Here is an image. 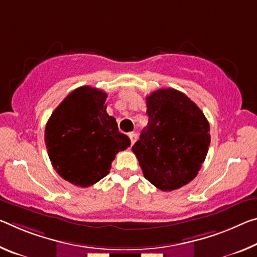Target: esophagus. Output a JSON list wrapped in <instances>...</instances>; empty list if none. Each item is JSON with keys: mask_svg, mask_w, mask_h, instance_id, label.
I'll return each mask as SVG.
<instances>
[{"mask_svg": "<svg viewBox=\"0 0 257 257\" xmlns=\"http://www.w3.org/2000/svg\"><path fill=\"white\" fill-rule=\"evenodd\" d=\"M137 134L136 133H129V138H130V142H132V145L135 144V142L137 141Z\"/></svg>", "mask_w": 257, "mask_h": 257, "instance_id": "obj_1", "label": "esophagus"}]
</instances>
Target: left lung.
Masks as SVG:
<instances>
[{
    "label": "left lung",
    "mask_w": 257,
    "mask_h": 257,
    "mask_svg": "<svg viewBox=\"0 0 257 257\" xmlns=\"http://www.w3.org/2000/svg\"><path fill=\"white\" fill-rule=\"evenodd\" d=\"M149 122L133 146L144 177L162 191L197 176L210 144L209 123L197 104L175 89L146 97Z\"/></svg>",
    "instance_id": "8db88e82"
}]
</instances>
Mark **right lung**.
Listing matches in <instances>:
<instances>
[{"label":"right lung","mask_w":257,"mask_h":257,"mask_svg":"<svg viewBox=\"0 0 257 257\" xmlns=\"http://www.w3.org/2000/svg\"><path fill=\"white\" fill-rule=\"evenodd\" d=\"M106 92L89 85L72 91L48 120L44 133L52 167L72 184L93 185L106 176L115 154L130 146L106 112Z\"/></svg>","instance_id":"add662e5"}]
</instances>
